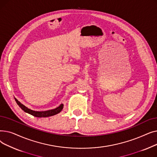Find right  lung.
Listing matches in <instances>:
<instances>
[{"label":"right lung","mask_w":157,"mask_h":157,"mask_svg":"<svg viewBox=\"0 0 157 157\" xmlns=\"http://www.w3.org/2000/svg\"><path fill=\"white\" fill-rule=\"evenodd\" d=\"M16 102L17 103V104L19 105L20 108L24 111L25 113H27L32 116L38 117V118H45V117H52L53 116V115L57 114L58 113H59L63 109V104H61L59 107H57L56 108L51 109V110H48V111H34L32 110L29 108H28L25 105H24L22 104L20 101H18L16 98H14Z\"/></svg>","instance_id":"1"}]
</instances>
